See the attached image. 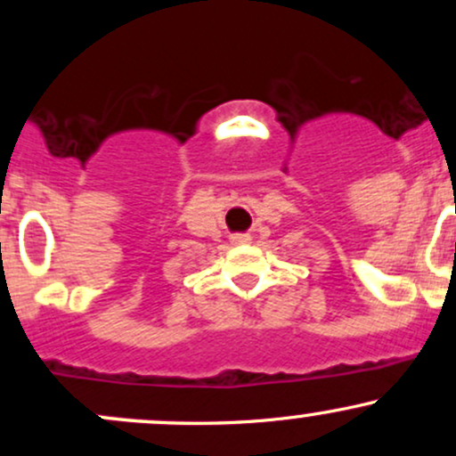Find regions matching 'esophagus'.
I'll return each instance as SVG.
<instances>
[{
  "instance_id": "1",
  "label": "esophagus",
  "mask_w": 456,
  "mask_h": 456,
  "mask_svg": "<svg viewBox=\"0 0 456 456\" xmlns=\"http://www.w3.org/2000/svg\"><path fill=\"white\" fill-rule=\"evenodd\" d=\"M233 242L235 244H242V242H248V240H250V235L248 233H238V235H233Z\"/></svg>"
}]
</instances>
